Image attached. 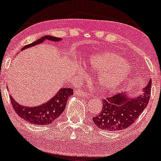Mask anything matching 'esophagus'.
<instances>
[{
  "label": "esophagus",
  "instance_id": "34e87169",
  "mask_svg": "<svg viewBox=\"0 0 161 161\" xmlns=\"http://www.w3.org/2000/svg\"><path fill=\"white\" fill-rule=\"evenodd\" d=\"M75 96H79V97H85V98H87L88 97V94L86 92L81 91V90H77L74 92Z\"/></svg>",
  "mask_w": 161,
  "mask_h": 161
}]
</instances>
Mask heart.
Instances as JSON below:
<instances>
[{"label":"heart","mask_w":161,"mask_h":161,"mask_svg":"<svg viewBox=\"0 0 161 161\" xmlns=\"http://www.w3.org/2000/svg\"><path fill=\"white\" fill-rule=\"evenodd\" d=\"M88 64L97 73V83L104 90L114 91L132 73L130 64L118 53L105 51L90 55Z\"/></svg>","instance_id":"heart-1"}]
</instances>
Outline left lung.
Here are the masks:
<instances>
[{"instance_id": "obj_1", "label": "left lung", "mask_w": 161, "mask_h": 161, "mask_svg": "<svg viewBox=\"0 0 161 161\" xmlns=\"http://www.w3.org/2000/svg\"><path fill=\"white\" fill-rule=\"evenodd\" d=\"M151 79L142 89L141 95L120 92L102 101L100 114L92 118L97 128L107 131H119L128 128L138 119L148 104L151 96Z\"/></svg>"}]
</instances>
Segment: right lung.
I'll list each match as a JSON object with an SVG mask.
<instances>
[{"instance_id": "obj_1", "label": "right lung", "mask_w": 161, "mask_h": 161, "mask_svg": "<svg viewBox=\"0 0 161 161\" xmlns=\"http://www.w3.org/2000/svg\"><path fill=\"white\" fill-rule=\"evenodd\" d=\"M45 41L58 42L62 41V38H56L51 36H45L36 42L25 45L22 48L21 51L40 45ZM73 95V88H61L47 102L34 107L23 106L19 104V103L16 102V100L14 99L11 95H10V98L13 104V108L18 116H20L22 119L29 122L31 124L46 125L51 124L60 116V114L65 110L68 98Z\"/></svg>"}]
</instances>
